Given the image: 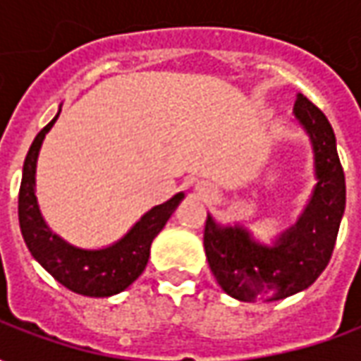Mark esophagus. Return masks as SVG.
I'll return each mask as SVG.
<instances>
[{"mask_svg":"<svg viewBox=\"0 0 361 361\" xmlns=\"http://www.w3.org/2000/svg\"><path fill=\"white\" fill-rule=\"evenodd\" d=\"M199 189H201V191H204V188H203V185H199Z\"/></svg>","mask_w":361,"mask_h":361,"instance_id":"1","label":"esophagus"}]
</instances>
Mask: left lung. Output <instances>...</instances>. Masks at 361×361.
Listing matches in <instances>:
<instances>
[{
	"mask_svg": "<svg viewBox=\"0 0 361 361\" xmlns=\"http://www.w3.org/2000/svg\"><path fill=\"white\" fill-rule=\"evenodd\" d=\"M294 121L310 137L317 180L295 224L263 243L242 224H220L207 214L209 267L220 288L240 302H276L298 294L317 280L333 255L346 207L336 137L325 114L303 94L295 98Z\"/></svg>",
	"mask_w": 361,
	"mask_h": 361,
	"instance_id": "1",
	"label": "left lung"
}]
</instances>
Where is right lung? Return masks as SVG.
Here are the masks:
<instances>
[{
  "label": "right lung",
  "instance_id": "add662e5",
  "mask_svg": "<svg viewBox=\"0 0 361 361\" xmlns=\"http://www.w3.org/2000/svg\"><path fill=\"white\" fill-rule=\"evenodd\" d=\"M56 118L36 135L23 166L19 189V224L30 255L71 292L89 298H108L123 292L141 276L150 257V243L166 226L172 212L185 193L176 195L142 214L118 242L100 250H85L58 235L44 220L36 199V162L46 133L58 121Z\"/></svg>",
  "mask_w": 361,
  "mask_h": 361
}]
</instances>
